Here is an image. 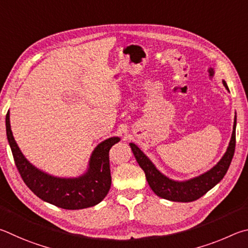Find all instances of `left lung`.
<instances>
[{
	"label": "left lung",
	"instance_id": "left-lung-1",
	"mask_svg": "<svg viewBox=\"0 0 248 248\" xmlns=\"http://www.w3.org/2000/svg\"><path fill=\"white\" fill-rule=\"evenodd\" d=\"M223 85L229 90L227 82L224 80ZM235 128L236 115L235 119H234L231 140H230L227 153L224 154L222 159L211 170L197 177H194V179L183 182L173 181L166 175H163L161 172L157 170L155 164L150 161L148 157L135 144L131 142L129 146H131L138 164L145 172L146 179L150 188L154 190L157 196L171 202H189L203 196L208 190H210L224 177L230 164H231L234 150H235Z\"/></svg>",
	"mask_w": 248,
	"mask_h": 248
}]
</instances>
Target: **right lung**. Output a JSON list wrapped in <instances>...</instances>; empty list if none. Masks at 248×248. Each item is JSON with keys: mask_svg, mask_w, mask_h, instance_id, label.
<instances>
[{"mask_svg": "<svg viewBox=\"0 0 248 248\" xmlns=\"http://www.w3.org/2000/svg\"><path fill=\"white\" fill-rule=\"evenodd\" d=\"M6 135L13 157L21 179L39 198L63 209L76 210L97 205L111 187L108 151L120 141L119 137L108 138L99 144L90 157L89 168L84 175L62 179L46 174L33 167L21 154L13 136L10 112L6 114Z\"/></svg>", "mask_w": 248, "mask_h": 248, "instance_id": "obj_1", "label": "right lung"}]
</instances>
